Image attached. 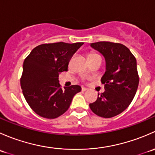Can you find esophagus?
Instances as JSON below:
<instances>
[{
	"instance_id": "1",
	"label": "esophagus",
	"mask_w": 155,
	"mask_h": 155,
	"mask_svg": "<svg viewBox=\"0 0 155 155\" xmlns=\"http://www.w3.org/2000/svg\"><path fill=\"white\" fill-rule=\"evenodd\" d=\"M87 90H88V88H87V87H82V91H87Z\"/></svg>"
}]
</instances>
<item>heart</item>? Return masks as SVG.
<instances>
[{
	"label": "heart",
	"mask_w": 155,
	"mask_h": 155,
	"mask_svg": "<svg viewBox=\"0 0 155 155\" xmlns=\"http://www.w3.org/2000/svg\"><path fill=\"white\" fill-rule=\"evenodd\" d=\"M95 54H95V53H93V52H91V53H89V54H88V57H89V56L95 55Z\"/></svg>",
	"instance_id": "obj_1"
}]
</instances>
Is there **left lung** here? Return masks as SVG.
Segmentation results:
<instances>
[{
	"label": "left lung",
	"instance_id": "8db88e82",
	"mask_svg": "<svg viewBox=\"0 0 155 155\" xmlns=\"http://www.w3.org/2000/svg\"><path fill=\"white\" fill-rule=\"evenodd\" d=\"M104 56L106 72L101 78L105 91L98 94L95 102L89 104L94 114L103 118H112L129 107L139 85L137 60L124 45L112 42L91 44Z\"/></svg>",
	"mask_w": 155,
	"mask_h": 155
}]
</instances>
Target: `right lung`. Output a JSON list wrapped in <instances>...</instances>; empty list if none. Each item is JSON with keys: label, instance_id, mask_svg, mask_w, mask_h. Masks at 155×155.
Segmentation results:
<instances>
[{"label": "right lung", "instance_id": "add662e5", "mask_svg": "<svg viewBox=\"0 0 155 155\" xmlns=\"http://www.w3.org/2000/svg\"><path fill=\"white\" fill-rule=\"evenodd\" d=\"M84 43H46L31 51L23 63L20 83L30 107L40 116L56 118L70 107L79 85L62 89L58 76L68 70L72 56Z\"/></svg>", "mask_w": 155, "mask_h": 155}]
</instances>
